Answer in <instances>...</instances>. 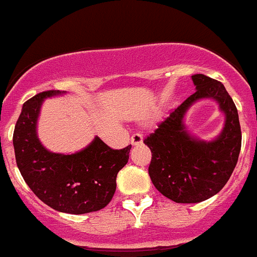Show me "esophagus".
Masks as SVG:
<instances>
[{"instance_id":"1","label":"esophagus","mask_w":257,"mask_h":257,"mask_svg":"<svg viewBox=\"0 0 257 257\" xmlns=\"http://www.w3.org/2000/svg\"><path fill=\"white\" fill-rule=\"evenodd\" d=\"M131 144L133 145H139V144H143V135L142 134H134L133 136H131Z\"/></svg>"}]
</instances>
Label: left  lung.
Here are the masks:
<instances>
[{
  "label": "left lung",
  "instance_id": "8db88e82",
  "mask_svg": "<svg viewBox=\"0 0 257 257\" xmlns=\"http://www.w3.org/2000/svg\"><path fill=\"white\" fill-rule=\"evenodd\" d=\"M192 79L197 91L144 139L152 152V183L176 203H198L219 193L233 174L242 144L238 110L224 85L205 74ZM201 98L216 100L226 115L223 131L210 142L190 136L183 123L187 109Z\"/></svg>",
  "mask_w": 257,
  "mask_h": 257
}]
</instances>
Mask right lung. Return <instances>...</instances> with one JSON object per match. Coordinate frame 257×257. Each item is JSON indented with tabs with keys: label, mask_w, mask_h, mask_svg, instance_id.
Instances as JSON below:
<instances>
[{
	"label": "right lung",
	"mask_w": 257,
	"mask_h": 257,
	"mask_svg": "<svg viewBox=\"0 0 257 257\" xmlns=\"http://www.w3.org/2000/svg\"><path fill=\"white\" fill-rule=\"evenodd\" d=\"M60 94L64 91L40 92L23 105L13 136L18 169L32 192L54 210L73 215L99 211L114 196L131 145L112 149L96 136L73 154L47 151L37 136V119L45 99Z\"/></svg>",
	"instance_id": "1"
}]
</instances>
